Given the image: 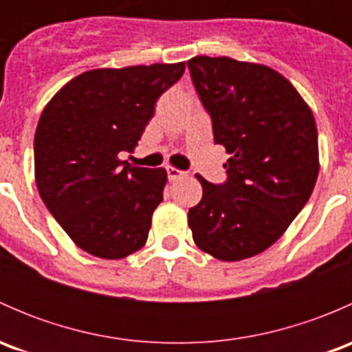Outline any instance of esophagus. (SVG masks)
<instances>
[{"instance_id":"obj_1","label":"esophagus","mask_w":352,"mask_h":352,"mask_svg":"<svg viewBox=\"0 0 352 352\" xmlns=\"http://www.w3.org/2000/svg\"><path fill=\"white\" fill-rule=\"evenodd\" d=\"M166 172H168L170 180H179V179H182V177H186V172L175 168V166H168V168H166Z\"/></svg>"}]
</instances>
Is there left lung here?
<instances>
[{"instance_id":"8db88e82","label":"left lung","mask_w":352,"mask_h":352,"mask_svg":"<svg viewBox=\"0 0 352 352\" xmlns=\"http://www.w3.org/2000/svg\"><path fill=\"white\" fill-rule=\"evenodd\" d=\"M187 65L211 113L214 143L232 155L223 186L196 175L202 199L187 223L202 252L243 261L278 242L314 192L317 124L310 105L272 67L228 56H196Z\"/></svg>"}]
</instances>
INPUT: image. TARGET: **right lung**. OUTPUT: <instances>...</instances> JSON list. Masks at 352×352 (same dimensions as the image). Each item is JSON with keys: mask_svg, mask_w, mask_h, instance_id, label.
<instances>
[{"mask_svg": "<svg viewBox=\"0 0 352 352\" xmlns=\"http://www.w3.org/2000/svg\"><path fill=\"white\" fill-rule=\"evenodd\" d=\"M184 71L186 63L85 71L42 110L34 140L35 182L81 250L117 261L146 243L166 170L134 166L119 153L138 146L158 97Z\"/></svg>", "mask_w": 352, "mask_h": 352, "instance_id": "1", "label": "right lung"}]
</instances>
